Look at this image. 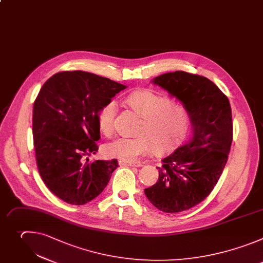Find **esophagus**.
<instances>
[{
  "label": "esophagus",
  "instance_id": "esophagus-1",
  "mask_svg": "<svg viewBox=\"0 0 263 263\" xmlns=\"http://www.w3.org/2000/svg\"><path fill=\"white\" fill-rule=\"evenodd\" d=\"M119 165L124 167H141L142 166L140 163H127L124 161H119Z\"/></svg>",
  "mask_w": 263,
  "mask_h": 263
}]
</instances>
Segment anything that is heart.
I'll list each match as a JSON object with an SVG mask.
<instances>
[{"label":"heart","mask_w":263,"mask_h":263,"mask_svg":"<svg viewBox=\"0 0 263 263\" xmlns=\"http://www.w3.org/2000/svg\"><path fill=\"white\" fill-rule=\"evenodd\" d=\"M130 106L144 118L138 137H120L104 147L107 155L127 163L138 161L154 147L157 152H167L183 139L189 127V114L180 104L150 90L134 92L127 98ZM117 101L110 100L100 109L97 122L102 134L110 136L115 128Z\"/></svg>","instance_id":"b5f03b06"}]
</instances>
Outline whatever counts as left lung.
Returning a JSON list of instances; mask_svg holds the SVG:
<instances>
[{
    "instance_id": "1",
    "label": "left lung",
    "mask_w": 263,
    "mask_h": 263,
    "mask_svg": "<svg viewBox=\"0 0 263 263\" xmlns=\"http://www.w3.org/2000/svg\"><path fill=\"white\" fill-rule=\"evenodd\" d=\"M152 83L182 102L193 126L191 139L165 157L156 183L144 191L157 209L175 214L202 202L220 179L233 137L231 107L205 77L175 71Z\"/></svg>"
}]
</instances>
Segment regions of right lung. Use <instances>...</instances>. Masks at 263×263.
Here are the masks:
<instances>
[{
  "label": "right lung",
  "instance_id": "1",
  "mask_svg": "<svg viewBox=\"0 0 263 263\" xmlns=\"http://www.w3.org/2000/svg\"><path fill=\"white\" fill-rule=\"evenodd\" d=\"M126 86L76 70L49 78L33 107V140L39 174L47 189L68 204L83 205L107 186L117 160L89 163L100 139L97 115Z\"/></svg>",
  "mask_w": 263,
  "mask_h": 263
}]
</instances>
